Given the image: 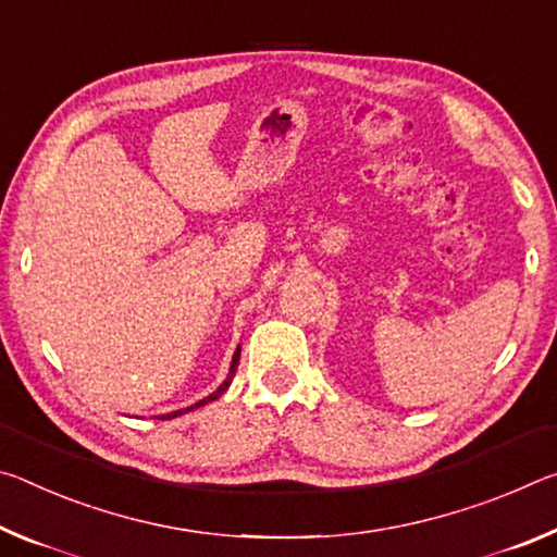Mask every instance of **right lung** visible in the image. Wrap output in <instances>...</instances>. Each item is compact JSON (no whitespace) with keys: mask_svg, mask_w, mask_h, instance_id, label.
Segmentation results:
<instances>
[{"mask_svg":"<svg viewBox=\"0 0 557 557\" xmlns=\"http://www.w3.org/2000/svg\"><path fill=\"white\" fill-rule=\"evenodd\" d=\"M239 348H236V352H234V358H232V368H230V375H226V380L222 382V385H219V389L216 392H212V395L209 397H205V399H199L197 405H193V407H187V409H177V412H170V414H162L160 419H172V417H177V414H185V412H189V409H197V407H202V405H207V403H212V399H216L219 395H222V392L230 387V382L234 380V375H236V368H239Z\"/></svg>","mask_w":557,"mask_h":557,"instance_id":"add662e5","label":"right lung"}]
</instances>
